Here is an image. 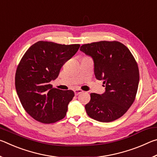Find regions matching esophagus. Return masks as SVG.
<instances>
[{
  "mask_svg": "<svg viewBox=\"0 0 157 157\" xmlns=\"http://www.w3.org/2000/svg\"><path fill=\"white\" fill-rule=\"evenodd\" d=\"M82 92H83V91H82L81 89H76L74 90V93H75V95H78L79 94H82Z\"/></svg>",
  "mask_w": 157,
  "mask_h": 157,
  "instance_id": "1",
  "label": "esophagus"
}]
</instances>
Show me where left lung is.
Instances as JSON below:
<instances>
[{"label": "left lung", "mask_w": 157, "mask_h": 157, "mask_svg": "<svg viewBox=\"0 0 157 157\" xmlns=\"http://www.w3.org/2000/svg\"><path fill=\"white\" fill-rule=\"evenodd\" d=\"M79 50L94 60L95 78L105 86L104 94H91V100L85 105L88 116L102 123L121 118L134 102L139 86V71L134 57L118 41L84 44Z\"/></svg>", "instance_id": "1"}]
</instances>
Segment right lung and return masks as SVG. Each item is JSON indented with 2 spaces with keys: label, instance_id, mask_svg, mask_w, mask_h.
<instances>
[{
  "label": "right lung",
  "instance_id": "1",
  "mask_svg": "<svg viewBox=\"0 0 157 157\" xmlns=\"http://www.w3.org/2000/svg\"><path fill=\"white\" fill-rule=\"evenodd\" d=\"M79 46L40 41L23 55L16 72L15 86L23 107L34 120L48 124L65 117L74 92L52 88L50 82Z\"/></svg>",
  "mask_w": 157,
  "mask_h": 157
}]
</instances>
